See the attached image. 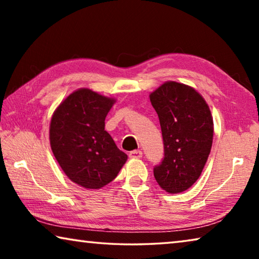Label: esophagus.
<instances>
[{
	"instance_id": "obj_1",
	"label": "esophagus",
	"mask_w": 259,
	"mask_h": 259,
	"mask_svg": "<svg viewBox=\"0 0 259 259\" xmlns=\"http://www.w3.org/2000/svg\"><path fill=\"white\" fill-rule=\"evenodd\" d=\"M143 156L142 151H131L129 153V157L130 159H140Z\"/></svg>"
}]
</instances>
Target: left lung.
Instances as JSON below:
<instances>
[{"mask_svg":"<svg viewBox=\"0 0 259 259\" xmlns=\"http://www.w3.org/2000/svg\"><path fill=\"white\" fill-rule=\"evenodd\" d=\"M150 99L164 145L154 177L162 190L176 194L188 190L202 172L212 145V116L202 96L183 83L165 82Z\"/></svg>","mask_w":259,"mask_h":259,"instance_id":"1","label":"left lung"}]
</instances>
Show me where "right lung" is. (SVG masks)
<instances>
[{"mask_svg":"<svg viewBox=\"0 0 259 259\" xmlns=\"http://www.w3.org/2000/svg\"><path fill=\"white\" fill-rule=\"evenodd\" d=\"M114 103L82 88L61 102L51 117L52 153L65 175L84 188L107 185L128 159L105 130V117Z\"/></svg>","mask_w":259,"mask_h":259,"instance_id":"add662e5","label":"right lung"}]
</instances>
